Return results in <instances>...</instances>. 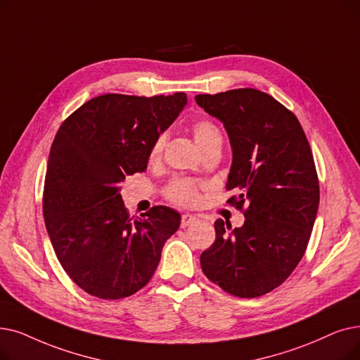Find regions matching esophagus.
Wrapping results in <instances>:
<instances>
[{
  "label": "esophagus",
  "mask_w": 360,
  "mask_h": 360,
  "mask_svg": "<svg viewBox=\"0 0 360 360\" xmlns=\"http://www.w3.org/2000/svg\"><path fill=\"white\" fill-rule=\"evenodd\" d=\"M195 221H197V217H195L194 214L185 213V214H182V219H181V226H182V228H186V226L193 225Z\"/></svg>",
  "instance_id": "1"
}]
</instances>
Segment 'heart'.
I'll use <instances>...</instances> for the list:
<instances>
[{"label":"heart","mask_w":360,"mask_h":360,"mask_svg":"<svg viewBox=\"0 0 360 360\" xmlns=\"http://www.w3.org/2000/svg\"><path fill=\"white\" fill-rule=\"evenodd\" d=\"M193 135L197 146L200 147L201 151H206L210 147L214 146H221L222 144V134L219 131V128L212 120L202 119L194 123L193 127ZM166 144V136L160 135L155 138V141L151 147L150 151V160L154 162L158 160L165 148ZM166 197L175 202L178 206H194L198 201V186L194 181L191 179H185V178H178L174 179L166 188Z\"/></svg>","instance_id":"1"}]
</instances>
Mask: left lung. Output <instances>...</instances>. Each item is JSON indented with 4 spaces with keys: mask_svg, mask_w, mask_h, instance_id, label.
Wrapping results in <instances>:
<instances>
[{
    "mask_svg": "<svg viewBox=\"0 0 360 360\" xmlns=\"http://www.w3.org/2000/svg\"><path fill=\"white\" fill-rule=\"evenodd\" d=\"M224 123L232 147L228 202L240 228L217 219L216 240L200 256L205 275L224 291L253 299L279 287L302 260L319 206V181L302 124L269 94L253 88L198 94Z\"/></svg>",
    "mask_w": 360,
    "mask_h": 360,
    "instance_id": "8db88e82",
    "label": "left lung"
}]
</instances>
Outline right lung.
Here are the masks:
<instances>
[{"label":"right lung","mask_w":360,"mask_h":360,"mask_svg":"<svg viewBox=\"0 0 360 360\" xmlns=\"http://www.w3.org/2000/svg\"><path fill=\"white\" fill-rule=\"evenodd\" d=\"M186 104V94H104L82 104L56 134L44 185V221L56 256L76 285L104 300L147 285L181 214L154 206L131 217L120 184L147 169L155 138Z\"/></svg>","instance_id":"obj_1"}]
</instances>
